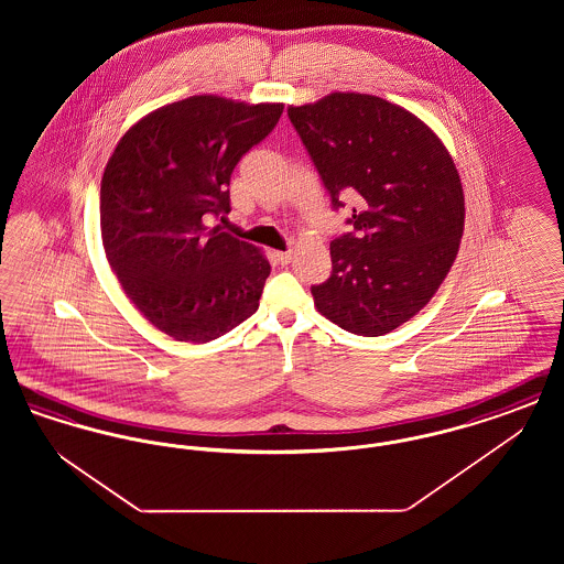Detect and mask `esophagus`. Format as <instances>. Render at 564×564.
Segmentation results:
<instances>
[{"instance_id": "esophagus-1", "label": "esophagus", "mask_w": 564, "mask_h": 564, "mask_svg": "<svg viewBox=\"0 0 564 564\" xmlns=\"http://www.w3.org/2000/svg\"><path fill=\"white\" fill-rule=\"evenodd\" d=\"M274 256H276V260H279V262H281V264H288V262H290V260H292V256H294V251H292V249H288V251H276V253H274Z\"/></svg>"}]
</instances>
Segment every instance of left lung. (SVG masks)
<instances>
[{
  "label": "left lung",
  "instance_id": "left-lung-1",
  "mask_svg": "<svg viewBox=\"0 0 564 564\" xmlns=\"http://www.w3.org/2000/svg\"><path fill=\"white\" fill-rule=\"evenodd\" d=\"M288 116L334 209L357 198L352 232L329 242L332 276L315 306L350 334L382 336L412 319L455 264L465 196L442 139L412 111L361 93H329Z\"/></svg>",
  "mask_w": 564,
  "mask_h": 564
}]
</instances>
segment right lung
Segmentation results:
<instances>
[{
	"mask_svg": "<svg viewBox=\"0 0 564 564\" xmlns=\"http://www.w3.org/2000/svg\"><path fill=\"white\" fill-rule=\"evenodd\" d=\"M283 104L217 95L150 111L122 134L101 180V239L137 311L166 336L203 345L260 306L267 256L209 230L203 215L230 214V175L274 129Z\"/></svg>",
	"mask_w": 564,
	"mask_h": 564,
	"instance_id": "right-lung-1",
	"label": "right lung"
}]
</instances>
